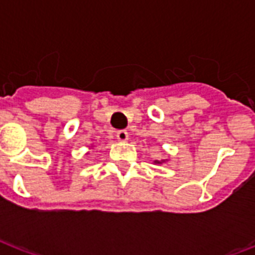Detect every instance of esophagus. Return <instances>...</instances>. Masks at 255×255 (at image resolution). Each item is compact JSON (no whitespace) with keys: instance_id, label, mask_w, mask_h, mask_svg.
Wrapping results in <instances>:
<instances>
[{"instance_id":"esophagus-1","label":"esophagus","mask_w":255,"mask_h":255,"mask_svg":"<svg viewBox=\"0 0 255 255\" xmlns=\"http://www.w3.org/2000/svg\"><path fill=\"white\" fill-rule=\"evenodd\" d=\"M116 136L120 142H126V140L128 139V132L126 131V129H120V131H117Z\"/></svg>"}]
</instances>
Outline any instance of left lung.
<instances>
[{
  "instance_id": "1",
  "label": "left lung",
  "mask_w": 255,
  "mask_h": 255,
  "mask_svg": "<svg viewBox=\"0 0 255 255\" xmlns=\"http://www.w3.org/2000/svg\"><path fill=\"white\" fill-rule=\"evenodd\" d=\"M162 162H165V160H161V161L155 160V161H154V164H162Z\"/></svg>"
}]
</instances>
